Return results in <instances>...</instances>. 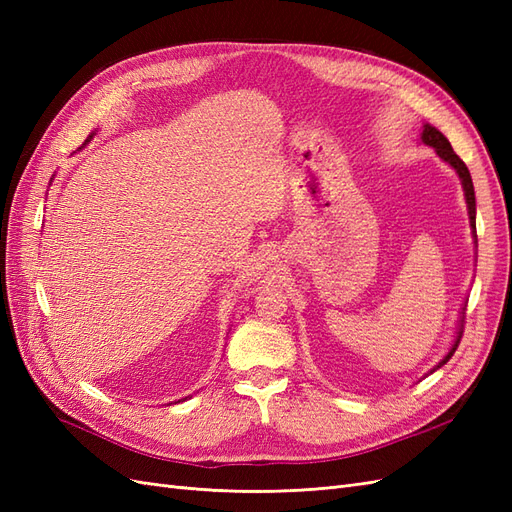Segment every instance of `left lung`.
Returning <instances> with one entry per match:
<instances>
[{"label":"left lung","instance_id":"obj_1","mask_svg":"<svg viewBox=\"0 0 512 512\" xmlns=\"http://www.w3.org/2000/svg\"><path fill=\"white\" fill-rule=\"evenodd\" d=\"M421 143H425V145H429V147L436 149V153L440 156V160H444L448 166L455 168V173L459 175V179H461V188H463V196H466V205H468L470 226H472V237H474V245H476V196H474V185H472V177H470V170H468V166L463 164V160H461V158L457 156V153L453 151L451 143H448V138H446L438 128L429 126V123H425V126H423V132H421ZM463 309H466V307H461L459 327H457V333H455V342H453V346L448 348V352L444 354V359H442L436 367L429 369V374H433V371L440 369L444 363H448V359H451V356L455 354V350H457V346H459V342H461V335H463Z\"/></svg>","mask_w":512,"mask_h":512}]
</instances>
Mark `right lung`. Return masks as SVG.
Here are the masks:
<instances>
[{
	"instance_id": "add662e5",
	"label": "right lung",
	"mask_w": 512,
	"mask_h": 512,
	"mask_svg": "<svg viewBox=\"0 0 512 512\" xmlns=\"http://www.w3.org/2000/svg\"><path fill=\"white\" fill-rule=\"evenodd\" d=\"M91 136H94V132H91V134H89V136H87V141H85V145H87V143H89V141H91ZM185 399H188V397H185Z\"/></svg>"
}]
</instances>
